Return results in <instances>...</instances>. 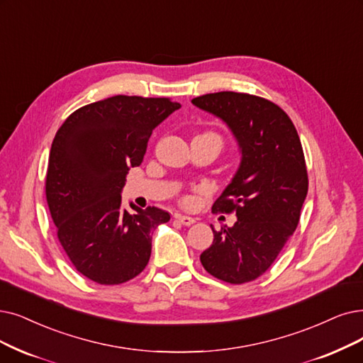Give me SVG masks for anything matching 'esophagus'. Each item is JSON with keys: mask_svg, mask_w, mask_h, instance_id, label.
I'll return each instance as SVG.
<instances>
[{"mask_svg": "<svg viewBox=\"0 0 363 363\" xmlns=\"http://www.w3.org/2000/svg\"><path fill=\"white\" fill-rule=\"evenodd\" d=\"M177 219H179V222L182 223V225H184V226H191V225H194L195 223V219L194 217H189V216H177Z\"/></svg>", "mask_w": 363, "mask_h": 363, "instance_id": "esophagus-1", "label": "esophagus"}]
</instances>
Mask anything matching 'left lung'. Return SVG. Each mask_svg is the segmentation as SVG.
<instances>
[{"mask_svg": "<svg viewBox=\"0 0 363 363\" xmlns=\"http://www.w3.org/2000/svg\"><path fill=\"white\" fill-rule=\"evenodd\" d=\"M230 129L240 165L216 199L213 210L235 211L237 222L220 232L201 255L216 279L232 284L262 275L295 232L308 192L301 140L289 116L264 98L238 92L207 94L192 99Z\"/></svg>", "mask_w": 363, "mask_h": 363, "instance_id": "left-lung-1", "label": "left lung"}]
</instances>
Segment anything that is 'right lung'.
Segmentation results:
<instances>
[{
    "mask_svg": "<svg viewBox=\"0 0 363 363\" xmlns=\"http://www.w3.org/2000/svg\"><path fill=\"white\" fill-rule=\"evenodd\" d=\"M182 106L168 98L116 95L69 114L53 138L46 198L57 238L79 272L121 284L146 268L155 228L169 220L157 207H122L131 167L143 162L153 129Z\"/></svg>",
    "mask_w": 363,
    "mask_h": 363,
    "instance_id": "add662e5",
    "label": "right lung"
}]
</instances>
